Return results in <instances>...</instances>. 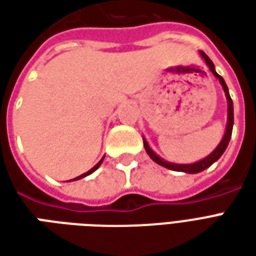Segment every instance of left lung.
Segmentation results:
<instances>
[{
	"mask_svg": "<svg viewBox=\"0 0 256 256\" xmlns=\"http://www.w3.org/2000/svg\"><path fill=\"white\" fill-rule=\"evenodd\" d=\"M200 54H202V58H204V62H206V63H207V66L210 67L211 72L214 74L215 76L220 79V84H222V88H224V90H225L226 98H228V124H226V132H225V136H224V138H222V141L220 142V145L215 148L214 152H212L211 155L207 156L206 159H203V160L198 162V163H193V164H176V163H168V162L163 160L162 158H159V156L156 155L154 150H150V145L146 144V141L144 140L145 150H146V154L150 155V159H152L154 162H156L158 164H160V166L166 167V168H170V170H172V172H190V174L203 172V170H206L207 167L211 166L214 162L218 160L220 156H222V154L225 152L226 146H228V144H229V140H230V137H232V128H233V101H232L230 96H229L228 86H226L224 78H222L220 75H218V74L215 72L214 64H212V62L210 60L208 56H207V54H206L203 50L200 52Z\"/></svg>",
	"mask_w": 256,
	"mask_h": 256,
	"instance_id": "1",
	"label": "left lung"
}]
</instances>
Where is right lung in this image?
<instances>
[{
  "instance_id": "1",
  "label": "right lung",
  "mask_w": 256,
  "mask_h": 256,
  "mask_svg": "<svg viewBox=\"0 0 256 256\" xmlns=\"http://www.w3.org/2000/svg\"><path fill=\"white\" fill-rule=\"evenodd\" d=\"M101 162H102V159H101V160L98 162V163H97V164H96V166L93 167V168H90L89 172H84V174H82V176H79V177L74 178V180H79V178H84V177H86V176H89V174H92V172H96V170H97V168H98V167H100Z\"/></svg>"
}]
</instances>
